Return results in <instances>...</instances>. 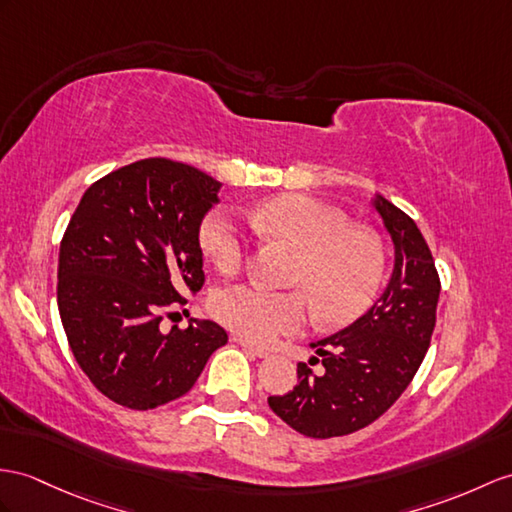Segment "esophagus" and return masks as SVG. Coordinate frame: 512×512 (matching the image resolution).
<instances>
[{
  "mask_svg": "<svg viewBox=\"0 0 512 512\" xmlns=\"http://www.w3.org/2000/svg\"><path fill=\"white\" fill-rule=\"evenodd\" d=\"M234 343H239L241 347H245L247 352H252V354H254V356H258V358H267V356H269V350H265V347H258V345H254L252 341L243 339V336H234Z\"/></svg>",
  "mask_w": 512,
  "mask_h": 512,
  "instance_id": "34e87169",
  "label": "esophagus"
}]
</instances>
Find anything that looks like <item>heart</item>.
<instances>
[{"instance_id": "1", "label": "heart", "mask_w": 512, "mask_h": 512, "mask_svg": "<svg viewBox=\"0 0 512 512\" xmlns=\"http://www.w3.org/2000/svg\"><path fill=\"white\" fill-rule=\"evenodd\" d=\"M247 219L258 234L295 249L291 284L305 293L321 323L345 326L371 306L384 278V249L376 234L347 226L339 210L302 193L265 199ZM199 241L223 273L241 267L245 234L228 210H213L204 219ZM304 296L236 284L213 297V313L236 334L267 343L304 326Z\"/></svg>"}]
</instances>
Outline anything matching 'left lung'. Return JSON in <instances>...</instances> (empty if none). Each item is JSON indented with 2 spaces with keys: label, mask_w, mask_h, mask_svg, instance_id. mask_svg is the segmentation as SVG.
I'll use <instances>...</instances> for the list:
<instances>
[{
  "label": "left lung",
  "mask_w": 512,
  "mask_h": 512,
  "mask_svg": "<svg viewBox=\"0 0 512 512\" xmlns=\"http://www.w3.org/2000/svg\"><path fill=\"white\" fill-rule=\"evenodd\" d=\"M378 210L393 241V273L365 315L326 339L310 343L321 363L313 373L297 365V384L269 406L293 430L313 439L352 434L389 410L421 365L436 323L441 282L417 223L376 193Z\"/></svg>",
  "instance_id": "1"
}]
</instances>
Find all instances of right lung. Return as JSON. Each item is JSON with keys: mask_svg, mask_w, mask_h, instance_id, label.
Returning <instances> with one entry per match:
<instances>
[{"mask_svg": "<svg viewBox=\"0 0 512 512\" xmlns=\"http://www.w3.org/2000/svg\"><path fill=\"white\" fill-rule=\"evenodd\" d=\"M221 182L145 158L91 184L60 243L58 310L78 365L108 400L149 410L193 389L228 343L210 319L160 330L162 308L204 284L199 226Z\"/></svg>", "mask_w": 512, "mask_h": 512, "instance_id": "add662e5", "label": "right lung"}]
</instances>
